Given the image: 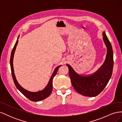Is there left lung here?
<instances>
[{
    "instance_id": "8db88e82",
    "label": "left lung",
    "mask_w": 122,
    "mask_h": 122,
    "mask_svg": "<svg viewBox=\"0 0 122 122\" xmlns=\"http://www.w3.org/2000/svg\"><path fill=\"white\" fill-rule=\"evenodd\" d=\"M103 40L107 48L105 61L95 72L88 75L79 74L71 66L66 64L72 86L77 92L87 97H95L104 90L112 73L113 66V51L111 43L105 31L102 32Z\"/></svg>"
}]
</instances>
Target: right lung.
Instances as JSON below:
<instances>
[{
	"mask_svg": "<svg viewBox=\"0 0 122 122\" xmlns=\"http://www.w3.org/2000/svg\"><path fill=\"white\" fill-rule=\"evenodd\" d=\"M19 36H18V38L17 40V41L15 43V45L13 49L12 50V53H11L10 58V65L11 72H12V75L13 79L14 80L15 85V86L17 88V89L19 90L21 93L24 96L27 98L31 101L38 102V101L43 100L46 99L48 97H49L50 95L51 94V92H52L53 79L54 78V77L55 76V75H56L58 68H60L61 65L58 66V67H57L54 69L52 74L51 75L50 78L49 79L48 83L46 87L42 90H41L36 92H33L27 91L26 89H25V88H24L23 87H22L17 81L15 75V73H14V70L13 67V58L14 56V53H15V51L16 49V46H17V44L18 43V39H19Z\"/></svg>",
	"mask_w": 122,
	"mask_h": 122,
	"instance_id": "1",
	"label": "right lung"
}]
</instances>
